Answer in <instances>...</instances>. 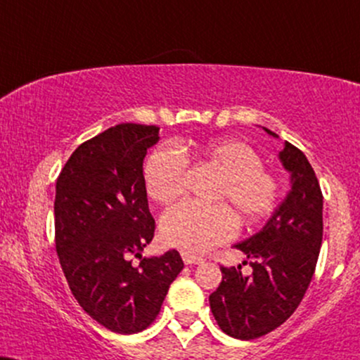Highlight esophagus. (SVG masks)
Returning <instances> with one entry per match:
<instances>
[{"instance_id":"esophagus-1","label":"esophagus","mask_w":360,"mask_h":360,"mask_svg":"<svg viewBox=\"0 0 360 360\" xmlns=\"http://www.w3.org/2000/svg\"><path fill=\"white\" fill-rule=\"evenodd\" d=\"M181 256H183V261H184V264H188V266H193V264H201L202 262V257L193 256V254H189V252H183V254H181Z\"/></svg>"}]
</instances>
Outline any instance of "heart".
Returning a JSON list of instances; mask_svg holds the SVG:
<instances>
[{"instance_id": "obj_1", "label": "heart", "mask_w": 360, "mask_h": 360, "mask_svg": "<svg viewBox=\"0 0 360 360\" xmlns=\"http://www.w3.org/2000/svg\"><path fill=\"white\" fill-rule=\"evenodd\" d=\"M202 156L224 176L217 201L229 202L244 222L262 219L276 207L281 194L279 179L264 169L261 156L244 141L216 139L202 149ZM186 167L188 158L179 148L174 144L159 148L144 167L148 194L161 204L176 201L186 189ZM236 231L238 221L224 204L181 202L161 219L162 240L189 254L206 252L233 238Z\"/></svg>"}]
</instances>
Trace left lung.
<instances>
[{"instance_id": "8db88e82", "label": "left lung", "mask_w": 360, "mask_h": 360, "mask_svg": "<svg viewBox=\"0 0 360 360\" xmlns=\"http://www.w3.org/2000/svg\"><path fill=\"white\" fill-rule=\"evenodd\" d=\"M279 159L290 172L289 194L257 234L234 245L249 259L252 274L244 276L240 266L221 267L219 288L209 295L214 319L234 339H257L284 324L301 304L319 257V181L304 153L288 141Z\"/></svg>"}]
</instances>
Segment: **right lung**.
Segmentation results:
<instances>
[{"label": "right lung", "mask_w": 360, "mask_h": 360, "mask_svg": "<svg viewBox=\"0 0 360 360\" xmlns=\"http://www.w3.org/2000/svg\"><path fill=\"white\" fill-rule=\"evenodd\" d=\"M158 141V126H112L78 146L56 181L59 264L79 306L117 334L151 326L184 267L176 249L159 257L141 254L156 229L143 161Z\"/></svg>", "instance_id": "1"}]
</instances>
